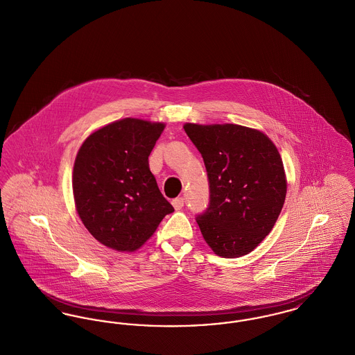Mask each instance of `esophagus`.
Segmentation results:
<instances>
[{
    "label": "esophagus",
    "mask_w": 355,
    "mask_h": 355,
    "mask_svg": "<svg viewBox=\"0 0 355 355\" xmlns=\"http://www.w3.org/2000/svg\"><path fill=\"white\" fill-rule=\"evenodd\" d=\"M172 205L175 207V210H180L183 206H184V199L180 196V198H176L172 200Z\"/></svg>",
    "instance_id": "1"
}]
</instances>
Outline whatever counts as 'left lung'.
Returning a JSON list of instances; mask_svg holds the SVG:
<instances>
[{
    "mask_svg": "<svg viewBox=\"0 0 355 355\" xmlns=\"http://www.w3.org/2000/svg\"><path fill=\"white\" fill-rule=\"evenodd\" d=\"M184 130L207 171L209 207L196 215L205 241L225 259L250 253L283 209L286 180L277 148L259 130L233 123H186Z\"/></svg>",
    "mask_w": 355,
    "mask_h": 355,
    "instance_id": "left-lung-1",
    "label": "left lung"
}]
</instances>
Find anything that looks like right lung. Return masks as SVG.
<instances>
[{"instance_id": "right-lung-1", "label": "right lung", "mask_w": 355, "mask_h": 355, "mask_svg": "<svg viewBox=\"0 0 355 355\" xmlns=\"http://www.w3.org/2000/svg\"><path fill=\"white\" fill-rule=\"evenodd\" d=\"M163 130L164 123L125 119L82 144L72 176L75 205L86 229L105 246L139 249L173 211L148 162Z\"/></svg>"}]
</instances>
